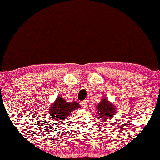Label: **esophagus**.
I'll return each mask as SVG.
<instances>
[{
	"label": "esophagus",
	"instance_id": "obj_1",
	"mask_svg": "<svg viewBox=\"0 0 160 160\" xmlns=\"http://www.w3.org/2000/svg\"><path fill=\"white\" fill-rule=\"evenodd\" d=\"M87 102H85V101H82V102H81V105H82V107H83V108H86L87 107Z\"/></svg>",
	"mask_w": 160,
	"mask_h": 160
}]
</instances>
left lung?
<instances>
[{
  "instance_id": "1",
  "label": "left lung",
  "mask_w": 160,
  "mask_h": 160,
  "mask_svg": "<svg viewBox=\"0 0 160 160\" xmlns=\"http://www.w3.org/2000/svg\"><path fill=\"white\" fill-rule=\"evenodd\" d=\"M97 116L102 119V122L107 121V119L112 118L116 113L114 105L111 104L107 99H102L99 104L96 107Z\"/></svg>"
}]
</instances>
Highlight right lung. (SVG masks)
I'll use <instances>...</instances> for the list:
<instances>
[{
    "label": "right lung",
    "instance_id": "right-lung-1",
    "mask_svg": "<svg viewBox=\"0 0 160 160\" xmlns=\"http://www.w3.org/2000/svg\"><path fill=\"white\" fill-rule=\"evenodd\" d=\"M81 107L77 102H66L62 97H58L49 109L50 116L52 120L63 122L72 111L80 109Z\"/></svg>",
    "mask_w": 160,
    "mask_h": 160
}]
</instances>
